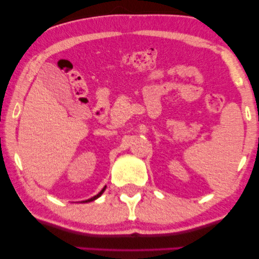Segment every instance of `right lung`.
<instances>
[{
	"label": "right lung",
	"mask_w": 259,
	"mask_h": 259,
	"mask_svg": "<svg viewBox=\"0 0 259 259\" xmlns=\"http://www.w3.org/2000/svg\"><path fill=\"white\" fill-rule=\"evenodd\" d=\"M105 190H106V186L104 187V189H102V190L100 191V192H99V193L97 194V196L92 197V198H90V199H87V200H83V201H82V203H90V201H93V200H95V199H98V198H99V197H100L102 193H104V191H105Z\"/></svg>",
	"instance_id": "obj_1"
}]
</instances>
